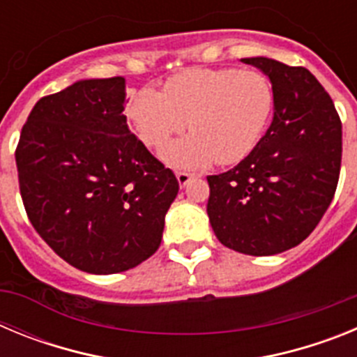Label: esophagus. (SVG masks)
Wrapping results in <instances>:
<instances>
[{
    "mask_svg": "<svg viewBox=\"0 0 357 357\" xmlns=\"http://www.w3.org/2000/svg\"><path fill=\"white\" fill-rule=\"evenodd\" d=\"M191 178H195V175H191V173H185V172L176 173V181H178L181 188H185V185L189 184V181H191Z\"/></svg>",
    "mask_w": 357,
    "mask_h": 357,
    "instance_id": "esophagus-1",
    "label": "esophagus"
}]
</instances>
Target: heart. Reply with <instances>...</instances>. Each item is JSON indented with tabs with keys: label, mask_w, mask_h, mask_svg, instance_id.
I'll list each match as a JSON object with an SVG mask.
<instances>
[{
	"label": "heart",
	"mask_w": 357,
	"mask_h": 357,
	"mask_svg": "<svg viewBox=\"0 0 357 357\" xmlns=\"http://www.w3.org/2000/svg\"><path fill=\"white\" fill-rule=\"evenodd\" d=\"M275 110V91L266 75L238 68L189 69L164 91L144 87L128 98L127 116L135 134L160 148L188 128L191 135L160 151L178 169L229 166L257 146Z\"/></svg>",
	"instance_id": "1"
}]
</instances>
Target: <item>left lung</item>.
Segmentation results:
<instances>
[{"label":"left lung","instance_id":"left-lung-1","mask_svg":"<svg viewBox=\"0 0 357 357\" xmlns=\"http://www.w3.org/2000/svg\"><path fill=\"white\" fill-rule=\"evenodd\" d=\"M243 62L272 82L273 121L238 166L207 176V214L222 245L273 255L301 245L331 206L342 166V121L309 69L266 56Z\"/></svg>","mask_w":357,"mask_h":357}]
</instances>
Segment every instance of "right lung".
<instances>
[{
    "instance_id": "add662e5",
    "label": "right lung",
    "mask_w": 357,
    "mask_h": 357,
    "mask_svg": "<svg viewBox=\"0 0 357 357\" xmlns=\"http://www.w3.org/2000/svg\"><path fill=\"white\" fill-rule=\"evenodd\" d=\"M123 77L40 98L15 148L28 220L59 257L109 275L155 254L178 193L175 173L130 132Z\"/></svg>"
}]
</instances>
